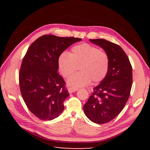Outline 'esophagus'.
<instances>
[{
	"instance_id": "1",
	"label": "esophagus",
	"mask_w": 150,
	"mask_h": 150,
	"mask_svg": "<svg viewBox=\"0 0 150 150\" xmlns=\"http://www.w3.org/2000/svg\"><path fill=\"white\" fill-rule=\"evenodd\" d=\"M78 90V88H73V87H69L68 88V91H69V93H72L73 92H75V91H77Z\"/></svg>"
}]
</instances>
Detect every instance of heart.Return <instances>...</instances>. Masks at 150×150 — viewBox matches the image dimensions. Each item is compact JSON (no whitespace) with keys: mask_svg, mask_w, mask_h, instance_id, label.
Listing matches in <instances>:
<instances>
[{"mask_svg":"<svg viewBox=\"0 0 150 150\" xmlns=\"http://www.w3.org/2000/svg\"><path fill=\"white\" fill-rule=\"evenodd\" d=\"M58 67L63 77H70L79 65L80 72L75 73L67 81L73 88L99 83L108 72L110 59L106 52L88 44H81L71 48V52H63L58 57Z\"/></svg>","mask_w":150,"mask_h":150,"instance_id":"b5f03b06","label":"heart"}]
</instances>
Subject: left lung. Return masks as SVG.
<instances>
[{"label":"left lung","mask_w":150,"mask_h":150,"mask_svg":"<svg viewBox=\"0 0 150 150\" xmlns=\"http://www.w3.org/2000/svg\"><path fill=\"white\" fill-rule=\"evenodd\" d=\"M108 55V72L93 88L92 95L83 106L85 115L93 122L105 124L116 117L128 100L132 85V67L120 46L105 39H90Z\"/></svg>","instance_id":"left-lung-1"}]
</instances>
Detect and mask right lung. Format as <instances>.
<instances>
[{
    "label": "right lung",
    "instance_id": "obj_1",
    "mask_svg": "<svg viewBox=\"0 0 150 150\" xmlns=\"http://www.w3.org/2000/svg\"><path fill=\"white\" fill-rule=\"evenodd\" d=\"M81 38L44 35L32 43L19 73L22 96L30 111L42 120L57 118L69 94L58 71V57Z\"/></svg>",
    "mask_w": 150,
    "mask_h": 150
}]
</instances>
